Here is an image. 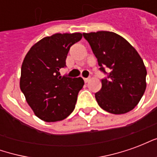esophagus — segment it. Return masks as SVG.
I'll list each match as a JSON object with an SVG mask.
<instances>
[{"label": "esophagus", "instance_id": "1", "mask_svg": "<svg viewBox=\"0 0 157 157\" xmlns=\"http://www.w3.org/2000/svg\"><path fill=\"white\" fill-rule=\"evenodd\" d=\"M83 79H84V82H85L86 83V82H88L89 80H90V78H89V77H87V78H83Z\"/></svg>", "mask_w": 157, "mask_h": 157}]
</instances>
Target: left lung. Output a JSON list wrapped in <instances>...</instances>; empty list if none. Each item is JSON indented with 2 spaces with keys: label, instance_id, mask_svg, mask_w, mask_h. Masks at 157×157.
Returning a JSON list of instances; mask_svg holds the SVG:
<instances>
[{
  "label": "left lung",
  "instance_id": "obj_1",
  "mask_svg": "<svg viewBox=\"0 0 157 157\" xmlns=\"http://www.w3.org/2000/svg\"><path fill=\"white\" fill-rule=\"evenodd\" d=\"M98 59L99 70L107 76L95 93L98 105L113 114H122L137 105L146 88V69L135 48L115 33H83ZM109 73L105 71V69Z\"/></svg>",
  "mask_w": 157,
  "mask_h": 157
}]
</instances>
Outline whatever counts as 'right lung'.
<instances>
[{"label":"right lung","instance_id":"obj_1","mask_svg":"<svg viewBox=\"0 0 157 157\" xmlns=\"http://www.w3.org/2000/svg\"><path fill=\"white\" fill-rule=\"evenodd\" d=\"M82 38L80 33L45 37L23 59L20 88L35 115L44 121L63 120L75 109L84 81L82 77L61 76L59 70L66 66L70 48Z\"/></svg>","mask_w":157,"mask_h":157}]
</instances>
